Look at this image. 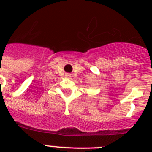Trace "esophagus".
Returning <instances> with one entry per match:
<instances>
[{"label": "esophagus", "instance_id": "34e87169", "mask_svg": "<svg viewBox=\"0 0 152 152\" xmlns=\"http://www.w3.org/2000/svg\"><path fill=\"white\" fill-rule=\"evenodd\" d=\"M65 76H66L67 77H71V75H65Z\"/></svg>", "mask_w": 152, "mask_h": 152}]
</instances>
